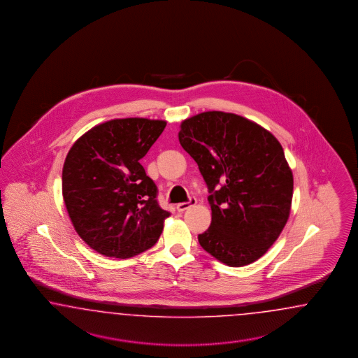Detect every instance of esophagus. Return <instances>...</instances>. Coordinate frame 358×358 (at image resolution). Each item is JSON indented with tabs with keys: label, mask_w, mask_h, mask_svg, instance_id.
Here are the masks:
<instances>
[{
	"label": "esophagus",
	"mask_w": 358,
	"mask_h": 358,
	"mask_svg": "<svg viewBox=\"0 0 358 358\" xmlns=\"http://www.w3.org/2000/svg\"><path fill=\"white\" fill-rule=\"evenodd\" d=\"M195 203H196V199H195V198H190V201H189V202L178 203V205H177V210H178L180 213H184V211H186L187 208L194 206Z\"/></svg>",
	"instance_id": "obj_1"
}]
</instances>
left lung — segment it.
Segmentation results:
<instances>
[{
  "label": "left lung",
  "instance_id": "left-lung-1",
  "mask_svg": "<svg viewBox=\"0 0 358 358\" xmlns=\"http://www.w3.org/2000/svg\"><path fill=\"white\" fill-rule=\"evenodd\" d=\"M178 141L206 181L211 224L201 247L228 266L262 257L292 210L293 172L281 143L238 114L205 111L181 122Z\"/></svg>",
  "mask_w": 358,
  "mask_h": 358
}]
</instances>
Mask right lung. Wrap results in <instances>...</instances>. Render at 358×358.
Returning <instances> with one entry per match:
<instances>
[{"mask_svg": "<svg viewBox=\"0 0 358 358\" xmlns=\"http://www.w3.org/2000/svg\"><path fill=\"white\" fill-rule=\"evenodd\" d=\"M165 120L122 118L81 135L65 157L63 198L78 236L92 250L129 259L156 244L169 213L156 201L157 187L141 157Z\"/></svg>", "mask_w": 358, "mask_h": 358, "instance_id": "add662e5", "label": "right lung"}]
</instances>
